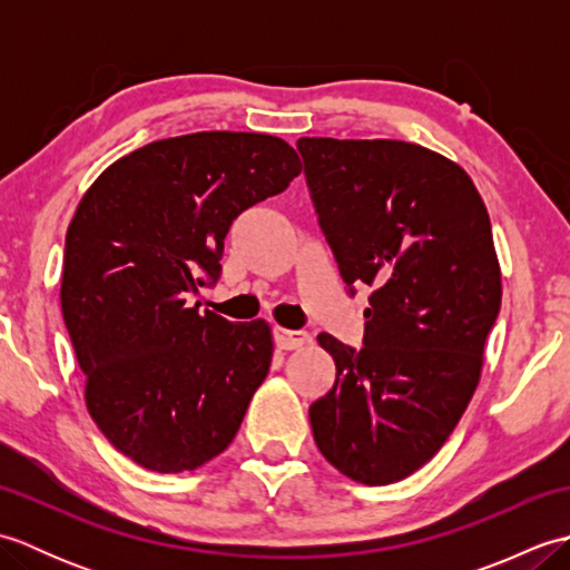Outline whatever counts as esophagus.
<instances>
[{
    "label": "esophagus",
    "instance_id": "34e87169",
    "mask_svg": "<svg viewBox=\"0 0 570 570\" xmlns=\"http://www.w3.org/2000/svg\"><path fill=\"white\" fill-rule=\"evenodd\" d=\"M274 337H276V345L282 350H298L311 341V335L306 331H286V328H276Z\"/></svg>",
    "mask_w": 570,
    "mask_h": 570
}]
</instances>
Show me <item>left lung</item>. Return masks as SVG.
Masks as SVG:
<instances>
[{
    "instance_id": "left-lung-1",
    "label": "left lung",
    "mask_w": 570,
    "mask_h": 570,
    "mask_svg": "<svg viewBox=\"0 0 570 570\" xmlns=\"http://www.w3.org/2000/svg\"><path fill=\"white\" fill-rule=\"evenodd\" d=\"M318 223L343 282L374 292L365 347L333 335V390L311 404L318 451L345 478L390 485L441 451L478 390L502 272L463 166L399 139L301 137Z\"/></svg>"
}]
</instances>
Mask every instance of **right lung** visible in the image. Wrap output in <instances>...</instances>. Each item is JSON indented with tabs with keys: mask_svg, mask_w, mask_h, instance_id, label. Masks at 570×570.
<instances>
[{
	"mask_svg": "<svg viewBox=\"0 0 570 570\" xmlns=\"http://www.w3.org/2000/svg\"><path fill=\"white\" fill-rule=\"evenodd\" d=\"M298 174L284 139L196 131L122 156L80 198L60 308L85 406L137 465L196 470L233 443L272 365V325H235L188 298L220 276L235 217Z\"/></svg>",
	"mask_w": 570,
	"mask_h": 570,
	"instance_id": "add662e5",
	"label": "right lung"
}]
</instances>
